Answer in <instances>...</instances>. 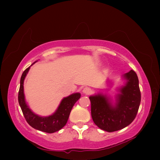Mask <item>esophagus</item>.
<instances>
[{
	"mask_svg": "<svg viewBox=\"0 0 160 160\" xmlns=\"http://www.w3.org/2000/svg\"><path fill=\"white\" fill-rule=\"evenodd\" d=\"M91 92H92V90H91L90 88H89V87L84 88L83 90H82V93L84 95H89V94L91 93Z\"/></svg>",
	"mask_w": 160,
	"mask_h": 160,
	"instance_id": "34e87169",
	"label": "esophagus"
}]
</instances>
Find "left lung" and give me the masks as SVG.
<instances>
[{
    "label": "left lung",
    "instance_id": "8db88e82",
    "mask_svg": "<svg viewBox=\"0 0 160 160\" xmlns=\"http://www.w3.org/2000/svg\"><path fill=\"white\" fill-rule=\"evenodd\" d=\"M127 80L116 96L113 105L109 98L102 94L89 97L91 116L98 127L107 132L119 131L134 120L140 107L141 93L136 73L131 70L124 75Z\"/></svg>",
    "mask_w": 160,
    "mask_h": 160
}]
</instances>
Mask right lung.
Returning <instances> with one entry per match:
<instances>
[{
  "mask_svg": "<svg viewBox=\"0 0 160 160\" xmlns=\"http://www.w3.org/2000/svg\"><path fill=\"white\" fill-rule=\"evenodd\" d=\"M36 62L32 64L36 63ZM29 69L30 67L27 68L23 71L22 76L20 78V84L18 92V103L21 108L24 117L28 123L32 127L37 130L48 132V133H53L54 132L58 131L67 124L71 111L74 104L80 99L81 95L80 93H76L63 98L59 107H58L57 110L53 114L47 117L39 116L33 113L29 108L25 102V95H24V80Z\"/></svg>",
  "mask_w": 160,
  "mask_h": 160,
  "instance_id": "add662e5",
  "label": "right lung"
}]
</instances>
